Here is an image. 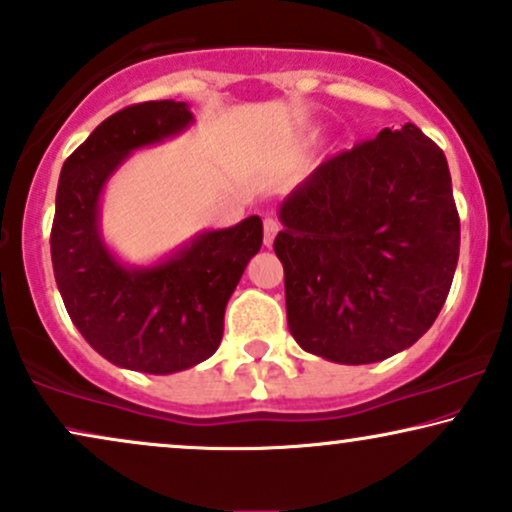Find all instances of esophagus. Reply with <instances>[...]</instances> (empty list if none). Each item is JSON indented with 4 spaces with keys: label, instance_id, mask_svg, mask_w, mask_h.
<instances>
[{
    "label": "esophagus",
    "instance_id": "esophagus-1",
    "mask_svg": "<svg viewBox=\"0 0 512 512\" xmlns=\"http://www.w3.org/2000/svg\"><path fill=\"white\" fill-rule=\"evenodd\" d=\"M277 235V220L275 218H263V244L270 246Z\"/></svg>",
    "mask_w": 512,
    "mask_h": 512
}]
</instances>
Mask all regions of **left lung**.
<instances>
[{
  "instance_id": "left-lung-1",
  "label": "left lung",
  "mask_w": 512,
  "mask_h": 512,
  "mask_svg": "<svg viewBox=\"0 0 512 512\" xmlns=\"http://www.w3.org/2000/svg\"><path fill=\"white\" fill-rule=\"evenodd\" d=\"M287 323L308 353L377 363L430 330L449 296L460 218L444 151L384 128L327 159L280 208Z\"/></svg>"
}]
</instances>
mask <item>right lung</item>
Here are the masks:
<instances>
[{
    "label": "right lung",
    "mask_w": 512,
    "mask_h": 512,
    "mask_svg": "<svg viewBox=\"0 0 512 512\" xmlns=\"http://www.w3.org/2000/svg\"><path fill=\"white\" fill-rule=\"evenodd\" d=\"M189 123L185 102L125 106L68 156L56 189L49 244L63 306L106 361L149 375L187 370L216 353L227 299L263 242L261 218L249 216L206 232L154 268H125L104 246L97 227L104 182L132 149Z\"/></svg>",
    "instance_id": "1"
}]
</instances>
